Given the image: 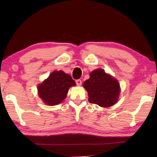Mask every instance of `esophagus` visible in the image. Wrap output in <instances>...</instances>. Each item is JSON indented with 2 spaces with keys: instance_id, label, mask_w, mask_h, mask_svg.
<instances>
[{
  "instance_id": "34e87169",
  "label": "esophagus",
  "mask_w": 157,
  "mask_h": 157,
  "mask_svg": "<svg viewBox=\"0 0 157 157\" xmlns=\"http://www.w3.org/2000/svg\"><path fill=\"white\" fill-rule=\"evenodd\" d=\"M76 84L78 85V86H80V85L82 84V80H80V79H77Z\"/></svg>"
}]
</instances>
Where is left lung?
Instances as JSON below:
<instances>
[{"mask_svg":"<svg viewBox=\"0 0 157 157\" xmlns=\"http://www.w3.org/2000/svg\"><path fill=\"white\" fill-rule=\"evenodd\" d=\"M83 86L88 92L89 102L102 107L115 105L121 92L118 80L100 68L90 73L89 79L84 82Z\"/></svg>","mask_w":157,"mask_h":157,"instance_id":"8db88e82","label":"left lung"}]
</instances>
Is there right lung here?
<instances>
[{
	"label": "right lung",
	"instance_id": "add662e5",
	"mask_svg": "<svg viewBox=\"0 0 157 157\" xmlns=\"http://www.w3.org/2000/svg\"><path fill=\"white\" fill-rule=\"evenodd\" d=\"M75 85L71 75L62 71H55L39 85L37 89L39 98L45 104L54 106L62 102L66 98L69 88Z\"/></svg>",
	"mask_w": 157,
	"mask_h": 157
}]
</instances>
